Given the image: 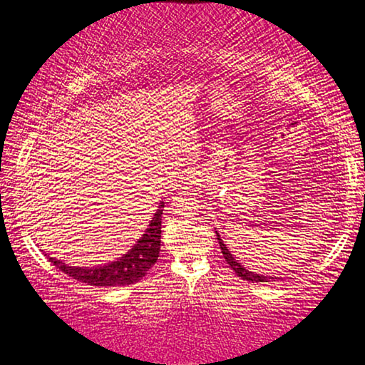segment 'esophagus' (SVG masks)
<instances>
[{
    "label": "esophagus",
    "instance_id": "1",
    "mask_svg": "<svg viewBox=\"0 0 365 365\" xmlns=\"http://www.w3.org/2000/svg\"><path fill=\"white\" fill-rule=\"evenodd\" d=\"M178 183L182 188H192L198 183V172L195 168H185L178 177Z\"/></svg>",
    "mask_w": 365,
    "mask_h": 365
}]
</instances>
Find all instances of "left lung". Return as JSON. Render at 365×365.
Returning <instances> with one entry per match:
<instances>
[{"mask_svg": "<svg viewBox=\"0 0 365 365\" xmlns=\"http://www.w3.org/2000/svg\"><path fill=\"white\" fill-rule=\"evenodd\" d=\"M217 240L220 243V248H222V253L225 256V259H227V263L230 264V268H232L236 276H240L241 279H246V281H251V283H269V281H274V279H279V278H273V276H264V274H256L255 271H248L245 268L243 264L238 263V259H235V256L232 255V251L227 248V245L223 243L222 236L218 235L217 232Z\"/></svg>", "mask_w": 365, "mask_h": 365, "instance_id": "left-lung-1", "label": "left lung"}]
</instances>
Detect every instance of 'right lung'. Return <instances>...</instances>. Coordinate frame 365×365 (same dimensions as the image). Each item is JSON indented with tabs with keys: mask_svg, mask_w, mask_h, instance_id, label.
I'll use <instances>...</instances> for the list:
<instances>
[{
	"mask_svg": "<svg viewBox=\"0 0 365 365\" xmlns=\"http://www.w3.org/2000/svg\"><path fill=\"white\" fill-rule=\"evenodd\" d=\"M162 212L163 202L158 205L155 215L150 220V225L137 240V243L124 256H120L117 261H112V263L84 268V266H69L61 259L51 258L49 255L48 258L63 273L91 286H127L137 283L157 263L158 253H160Z\"/></svg>",
	"mask_w": 365,
	"mask_h": 365,
	"instance_id": "1",
	"label": "right lung"
}]
</instances>
